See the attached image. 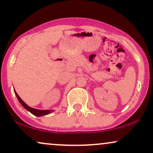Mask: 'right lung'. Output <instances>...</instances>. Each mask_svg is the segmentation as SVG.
Returning a JSON list of instances; mask_svg holds the SVG:
<instances>
[{
    "label": "right lung",
    "instance_id": "obj_1",
    "mask_svg": "<svg viewBox=\"0 0 153 153\" xmlns=\"http://www.w3.org/2000/svg\"><path fill=\"white\" fill-rule=\"evenodd\" d=\"M14 93H15L16 97H17V99L19 101L20 103L22 104V105L24 106V107L26 108L27 111H28L29 112H30L31 114L34 115V116H36L37 117H40V116H45V115H48V114H51V113L53 111V110H39V109H36V108H33L32 107H30V106L27 105V104L25 103V102L23 101L22 99H21V97L19 96L18 94L16 93L15 91H14Z\"/></svg>",
    "mask_w": 153,
    "mask_h": 153
}]
</instances>
